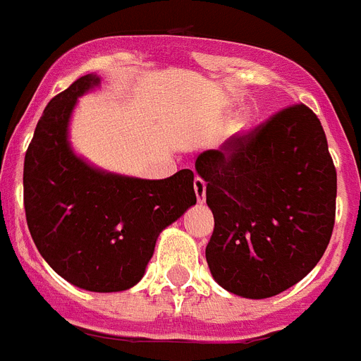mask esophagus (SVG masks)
<instances>
[{
  "instance_id": "1",
  "label": "esophagus",
  "mask_w": 361,
  "mask_h": 361,
  "mask_svg": "<svg viewBox=\"0 0 361 361\" xmlns=\"http://www.w3.org/2000/svg\"><path fill=\"white\" fill-rule=\"evenodd\" d=\"M205 190H207L205 180H202L200 176L194 178V192H196V200H198V203L205 202Z\"/></svg>"
}]
</instances>
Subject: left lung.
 <instances>
[{
  "mask_svg": "<svg viewBox=\"0 0 361 361\" xmlns=\"http://www.w3.org/2000/svg\"><path fill=\"white\" fill-rule=\"evenodd\" d=\"M214 231L205 256L214 280L243 298H271L324 256L336 216V169L318 116L303 103L205 150Z\"/></svg>",
  "mask_w": 361,
  "mask_h": 361,
  "instance_id": "left-lung-1",
  "label": "left lung"
}]
</instances>
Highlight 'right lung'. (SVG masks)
<instances>
[{
    "mask_svg": "<svg viewBox=\"0 0 361 361\" xmlns=\"http://www.w3.org/2000/svg\"><path fill=\"white\" fill-rule=\"evenodd\" d=\"M98 83L87 74L45 106L25 152L23 203L50 267L80 289L116 293L142 280L159 233L196 203V192L189 169L140 180L98 171L72 152L71 112Z\"/></svg>",
    "mask_w": 361,
    "mask_h": 361,
    "instance_id": "add662e5",
    "label": "right lung"
}]
</instances>
